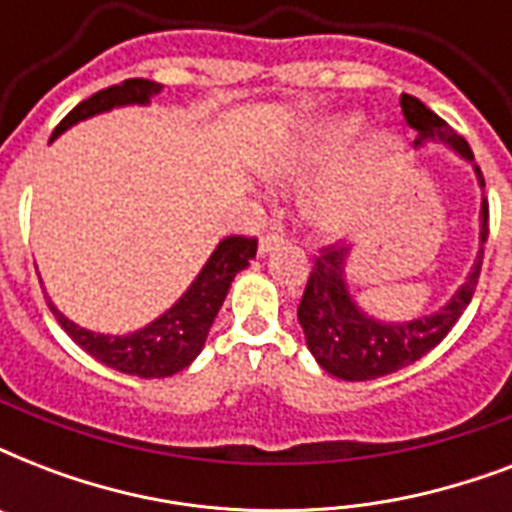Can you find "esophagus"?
Instances as JSON below:
<instances>
[{"label":"esophagus","instance_id":"esophagus-1","mask_svg":"<svg viewBox=\"0 0 512 512\" xmlns=\"http://www.w3.org/2000/svg\"><path fill=\"white\" fill-rule=\"evenodd\" d=\"M284 244V233L273 231V233H265L263 239H260V255H271L273 249Z\"/></svg>","mask_w":512,"mask_h":512}]
</instances>
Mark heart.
Wrapping results in <instances>:
<instances>
[{
	"instance_id": "obj_1",
	"label": "heart",
	"mask_w": 512,
	"mask_h": 512,
	"mask_svg": "<svg viewBox=\"0 0 512 512\" xmlns=\"http://www.w3.org/2000/svg\"><path fill=\"white\" fill-rule=\"evenodd\" d=\"M361 132V116H329L303 127L265 159V175L276 183L314 180L300 207L305 223L324 239H348L372 223L404 151L393 132H374L353 149Z\"/></svg>"
}]
</instances>
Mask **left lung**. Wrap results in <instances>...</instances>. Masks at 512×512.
<instances>
[{
  "instance_id": "8db88e82",
  "label": "left lung",
  "mask_w": 512,
  "mask_h": 512,
  "mask_svg": "<svg viewBox=\"0 0 512 512\" xmlns=\"http://www.w3.org/2000/svg\"><path fill=\"white\" fill-rule=\"evenodd\" d=\"M398 103H401V111L406 116V124L417 130L414 148H422L425 143H441L460 159L473 164V151L465 143V138H460L444 119H438L430 108L422 106L420 100L412 98V95H401ZM473 172L478 177V185L484 188V177H481V170L476 164H473ZM478 223H481L478 255L470 265L465 281L454 289V295L438 311L420 313V316L404 321L380 319V316H372L366 308L358 305V300L350 292L348 273H345L350 249H321L303 300H300V308H297L305 345L316 358V364L332 377L364 382L398 372V369L414 364L417 358L436 348L438 342L449 335V329L457 324L462 311L468 308L470 297L476 292L481 260H484V241L489 236V204H486V199L481 201Z\"/></svg>"
}]
</instances>
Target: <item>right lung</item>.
<instances>
[{
  "mask_svg": "<svg viewBox=\"0 0 512 512\" xmlns=\"http://www.w3.org/2000/svg\"><path fill=\"white\" fill-rule=\"evenodd\" d=\"M164 90V84L151 82V79H127V82L108 87V90L95 92L92 98L82 100L63 122L55 127L52 140L60 138L63 132L71 130L74 124L87 122L92 116L108 114L114 108L124 106H148L151 98H156ZM50 140V143H52ZM257 252V239H244V236H225L207 263L201 265L191 287L177 297L175 303L164 313H159L146 327L127 332V335H103L92 329L79 327L66 313L55 308L50 297V311L66 335L98 358L100 364L111 366L116 372L135 374L146 380H159V377H172L183 372L193 358L199 356L204 342H207L209 327L215 321L217 311L223 308L225 295L231 289L233 276L244 271Z\"/></svg>",
  "mask_w": 512,
  "mask_h": 512,
  "instance_id": "1",
  "label": "right lung"
}]
</instances>
